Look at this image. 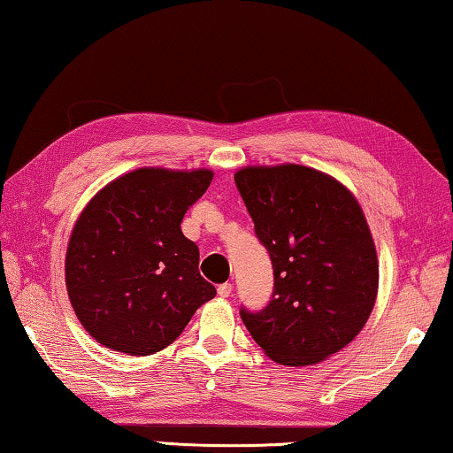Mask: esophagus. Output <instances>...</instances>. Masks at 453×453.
<instances>
[{
	"label": "esophagus",
	"mask_w": 453,
	"mask_h": 453,
	"mask_svg": "<svg viewBox=\"0 0 453 453\" xmlns=\"http://www.w3.org/2000/svg\"><path fill=\"white\" fill-rule=\"evenodd\" d=\"M232 292H234V286L229 284V282H226V284H219V286H218V294H219L221 298L232 296Z\"/></svg>",
	"instance_id": "obj_1"
}]
</instances>
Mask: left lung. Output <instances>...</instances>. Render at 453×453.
<instances>
[{
    "label": "left lung",
    "mask_w": 453,
    "mask_h": 453,
    "mask_svg": "<svg viewBox=\"0 0 453 453\" xmlns=\"http://www.w3.org/2000/svg\"><path fill=\"white\" fill-rule=\"evenodd\" d=\"M235 185L274 268V294L242 320L272 361L306 367L361 333L379 290V262L357 197L304 165L243 167Z\"/></svg>",
    "instance_id": "left-lung-1"
}]
</instances>
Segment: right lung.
Masks as SVG:
<instances>
[{
	"mask_svg": "<svg viewBox=\"0 0 453 453\" xmlns=\"http://www.w3.org/2000/svg\"><path fill=\"white\" fill-rule=\"evenodd\" d=\"M210 169L141 167L104 185L76 219L66 290L78 320L106 349L133 357L169 347L215 296L199 250L181 232L210 188Z\"/></svg>",
	"mask_w": 453,
	"mask_h": 453,
	"instance_id": "add662e5",
	"label": "right lung"
}]
</instances>
